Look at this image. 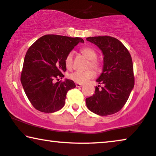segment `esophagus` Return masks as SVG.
Returning <instances> with one entry per match:
<instances>
[{"label":"esophagus","instance_id":"34e87169","mask_svg":"<svg viewBox=\"0 0 156 156\" xmlns=\"http://www.w3.org/2000/svg\"><path fill=\"white\" fill-rule=\"evenodd\" d=\"M83 86L82 84H80V83H76V86L77 87V88H79V87H81Z\"/></svg>","mask_w":156,"mask_h":156}]
</instances>
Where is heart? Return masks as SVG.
Instances as JSON below:
<instances>
[{"label": "heart", "mask_w": 156, "mask_h": 156, "mask_svg": "<svg viewBox=\"0 0 156 156\" xmlns=\"http://www.w3.org/2000/svg\"><path fill=\"white\" fill-rule=\"evenodd\" d=\"M80 53L86 58L87 59L90 61L89 67L94 68L95 70H98L101 68V65L96 60L97 53L92 48L90 47H84L80 49ZM73 53L70 52L67 55L65 59L66 66L68 68H70L73 64ZM95 76V73L93 70H87L85 72L76 71L72 73L69 75V78L73 81L78 83H86L89 80L93 78Z\"/></svg>", "instance_id": "b5f03b06"}]
</instances>
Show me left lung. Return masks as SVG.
<instances>
[{"label": "left lung", "instance_id": "obj_1", "mask_svg": "<svg viewBox=\"0 0 156 156\" xmlns=\"http://www.w3.org/2000/svg\"><path fill=\"white\" fill-rule=\"evenodd\" d=\"M86 40L99 48L103 67L96 82L95 93L86 99L91 112L105 116L117 113L127 102L134 87L133 66L130 54L119 40L111 36L88 37Z\"/></svg>", "mask_w": 156, "mask_h": 156}]
</instances>
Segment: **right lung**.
<instances>
[{
    "mask_svg": "<svg viewBox=\"0 0 156 156\" xmlns=\"http://www.w3.org/2000/svg\"><path fill=\"white\" fill-rule=\"evenodd\" d=\"M84 43L80 38L45 35L29 48L20 77L31 104L43 113H54L65 105L66 94L76 84L72 80L59 81L66 70L65 59L74 47ZM55 79L58 80L55 83Z\"/></svg>",
    "mask_w": 156,
    "mask_h": 156,
    "instance_id": "obj_1",
    "label": "right lung"
}]
</instances>
